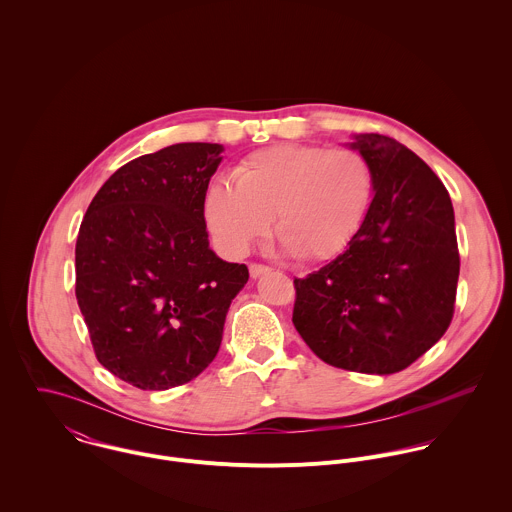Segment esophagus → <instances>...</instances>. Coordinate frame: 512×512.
<instances>
[{
  "label": "esophagus",
  "mask_w": 512,
  "mask_h": 512,
  "mask_svg": "<svg viewBox=\"0 0 512 512\" xmlns=\"http://www.w3.org/2000/svg\"><path fill=\"white\" fill-rule=\"evenodd\" d=\"M270 268L264 264H250V278H260L262 274H268Z\"/></svg>",
  "instance_id": "1"
}]
</instances>
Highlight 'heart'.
<instances>
[{
  "instance_id": "1",
  "label": "heart",
  "mask_w": 512,
  "mask_h": 512,
  "mask_svg": "<svg viewBox=\"0 0 512 512\" xmlns=\"http://www.w3.org/2000/svg\"><path fill=\"white\" fill-rule=\"evenodd\" d=\"M205 195V219L222 250L242 254L266 236L278 238L299 260L323 262L341 254L365 222L374 171L351 147L282 146L250 153Z\"/></svg>"
}]
</instances>
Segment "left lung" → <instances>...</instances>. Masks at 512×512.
Here are the masks:
<instances>
[{
  "label": "left lung",
  "mask_w": 512,
  "mask_h": 512,
  "mask_svg": "<svg viewBox=\"0 0 512 512\" xmlns=\"http://www.w3.org/2000/svg\"><path fill=\"white\" fill-rule=\"evenodd\" d=\"M374 171V197L347 250L295 278L293 325L327 365L392 374L447 331L459 278L455 217L438 175L380 134L351 144Z\"/></svg>",
  "instance_id": "8db88e82"
}]
</instances>
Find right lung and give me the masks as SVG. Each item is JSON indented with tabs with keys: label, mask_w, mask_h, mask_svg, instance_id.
<instances>
[{
	"label": "right lung",
	"mask_w": 512,
	"mask_h": 512,
	"mask_svg": "<svg viewBox=\"0 0 512 512\" xmlns=\"http://www.w3.org/2000/svg\"><path fill=\"white\" fill-rule=\"evenodd\" d=\"M219 144H175L122 165L76 238V301L98 363L140 390L199 376L219 353L246 264L209 248L205 195Z\"/></svg>",
	"instance_id": "1"
}]
</instances>
